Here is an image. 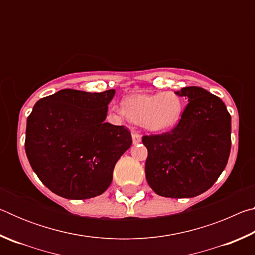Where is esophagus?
I'll list each match as a JSON object with an SVG mask.
<instances>
[{"instance_id": "esophagus-1", "label": "esophagus", "mask_w": 255, "mask_h": 255, "mask_svg": "<svg viewBox=\"0 0 255 255\" xmlns=\"http://www.w3.org/2000/svg\"><path fill=\"white\" fill-rule=\"evenodd\" d=\"M131 137H132V143H133V145L139 144L140 141H141V135H140V133L138 132V131H136V130H132Z\"/></svg>"}]
</instances>
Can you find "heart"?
I'll list each match as a JSON object with an SVG mask.
<instances>
[{
	"label": "heart",
	"instance_id": "b5f03b06",
	"mask_svg": "<svg viewBox=\"0 0 255 255\" xmlns=\"http://www.w3.org/2000/svg\"><path fill=\"white\" fill-rule=\"evenodd\" d=\"M116 114L141 124L150 131L166 130L179 122L182 114V101L174 92L137 94L123 103L112 106Z\"/></svg>",
	"mask_w": 255,
	"mask_h": 255
}]
</instances>
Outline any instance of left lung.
<instances>
[{
	"label": "left lung",
	"mask_w": 255,
	"mask_h": 255,
	"mask_svg": "<svg viewBox=\"0 0 255 255\" xmlns=\"http://www.w3.org/2000/svg\"><path fill=\"white\" fill-rule=\"evenodd\" d=\"M175 94L189 103L170 131L143 136L146 180L158 196L192 198L207 191L226 167L231 153V115L222 99L199 86Z\"/></svg>",
	"instance_id": "left-lung-1"
}]
</instances>
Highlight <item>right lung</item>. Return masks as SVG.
<instances>
[{"label": "right lung", "mask_w": 255, "mask_h": 255, "mask_svg": "<svg viewBox=\"0 0 255 255\" xmlns=\"http://www.w3.org/2000/svg\"><path fill=\"white\" fill-rule=\"evenodd\" d=\"M114 89H64L40 99L27 119L24 148L34 173L51 192L90 199L109 188L116 163L130 147V131L105 123Z\"/></svg>", "instance_id": "obj_1"}]
</instances>
